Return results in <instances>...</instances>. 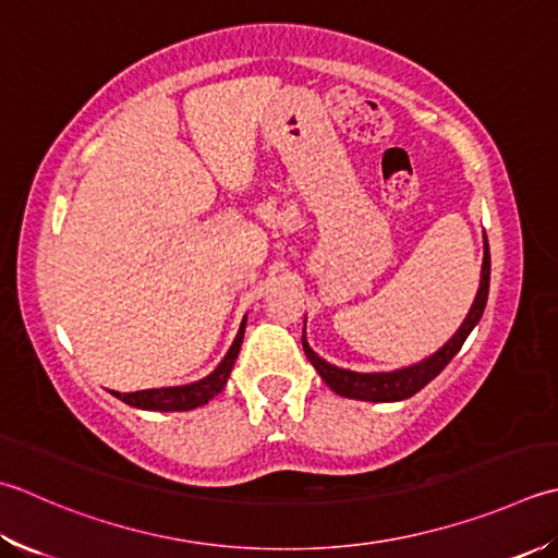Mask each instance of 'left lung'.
Listing matches in <instances>:
<instances>
[{
    "instance_id": "left-lung-1",
    "label": "left lung",
    "mask_w": 558,
    "mask_h": 558,
    "mask_svg": "<svg viewBox=\"0 0 558 558\" xmlns=\"http://www.w3.org/2000/svg\"><path fill=\"white\" fill-rule=\"evenodd\" d=\"M488 282H490V254H488V239H486V254H484V268H482V286H478L476 292V300L472 304V310H469L464 324L460 326V331H457L450 341H447L438 353L425 357L423 363L418 365H411V367H403L397 369V373H373V375H360V373H351V369H341V367H333L316 355L312 348L307 345L302 336V345H304V353H307L310 363L314 365L316 373L322 375V379L329 385L336 395L348 397V399H360V401H401V399H409L421 391L425 385H428L430 379L438 377L442 369L447 367V363L460 353V348L464 345L466 336L472 333L474 326L478 324L486 307V300H488Z\"/></svg>"
}]
</instances>
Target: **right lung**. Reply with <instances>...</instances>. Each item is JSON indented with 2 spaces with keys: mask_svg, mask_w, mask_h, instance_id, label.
<instances>
[{
  "mask_svg": "<svg viewBox=\"0 0 558 558\" xmlns=\"http://www.w3.org/2000/svg\"><path fill=\"white\" fill-rule=\"evenodd\" d=\"M242 338H244V322L242 329H239L232 348L225 355V360L213 375H207L201 381H193V385L185 387H161V389H142V391H130V395H120V391H113V395L130 403L135 409H145V411H191L195 407H203L210 399L220 395L222 387L227 385L229 373H232L234 360L239 355V348H242Z\"/></svg>",
  "mask_w": 558,
  "mask_h": 558,
  "instance_id": "1",
  "label": "right lung"
}]
</instances>
